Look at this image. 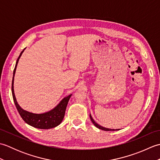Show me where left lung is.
<instances>
[{
  "label": "left lung",
  "mask_w": 160,
  "mask_h": 160,
  "mask_svg": "<svg viewBox=\"0 0 160 160\" xmlns=\"http://www.w3.org/2000/svg\"><path fill=\"white\" fill-rule=\"evenodd\" d=\"M90 118H91V122H93V124L95 126H96V127L97 128L101 129V130L107 131H118V129H115V130H114V129H110V128H104V127H101V126H100L99 124H98L96 123V122L93 120V119L92 118V117H91V115H90Z\"/></svg>",
  "instance_id": "8db88e82"
}]
</instances>
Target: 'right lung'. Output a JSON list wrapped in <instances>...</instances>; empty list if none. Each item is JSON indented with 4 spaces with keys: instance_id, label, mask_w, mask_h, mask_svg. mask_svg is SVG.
I'll return each mask as SVG.
<instances>
[{
    "instance_id": "right-lung-1",
    "label": "right lung",
    "mask_w": 160,
    "mask_h": 160,
    "mask_svg": "<svg viewBox=\"0 0 160 160\" xmlns=\"http://www.w3.org/2000/svg\"><path fill=\"white\" fill-rule=\"evenodd\" d=\"M25 49V48L22 51L19 57L18 58V59H17L16 66L13 73L12 92L13 102H14L16 107L17 108V110H18L20 115L21 116L22 120L25 121L27 124H29L30 126H32V127L35 128H40V129H49V128H54L57 127V126H58L61 122H62L64 116V113H65L68 102H69V98L71 96V95H69V96L64 98V99L59 103V104L56 107L54 108L53 110L50 111L49 112H47V113H45L36 114V113H29L28 111H26L25 110L22 109L18 105V104L17 103L14 92H13V78H14L16 67H17V64H18L19 58L21 56L22 53H23L24 50Z\"/></svg>"
}]
</instances>
